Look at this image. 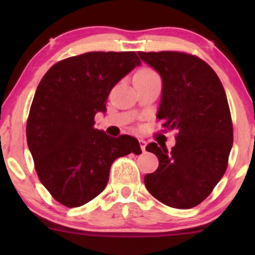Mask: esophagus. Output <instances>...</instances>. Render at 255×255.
<instances>
[{"mask_svg":"<svg viewBox=\"0 0 255 255\" xmlns=\"http://www.w3.org/2000/svg\"><path fill=\"white\" fill-rule=\"evenodd\" d=\"M139 143H140V149H142V151H145V146H146L145 140L139 139Z\"/></svg>","mask_w":255,"mask_h":255,"instance_id":"obj_1","label":"esophagus"}]
</instances>
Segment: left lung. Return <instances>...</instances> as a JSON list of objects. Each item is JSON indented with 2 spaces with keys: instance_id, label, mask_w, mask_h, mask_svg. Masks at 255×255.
<instances>
[{
  "instance_id": "1",
  "label": "left lung",
  "mask_w": 255,
  "mask_h": 255,
  "mask_svg": "<svg viewBox=\"0 0 255 255\" xmlns=\"http://www.w3.org/2000/svg\"><path fill=\"white\" fill-rule=\"evenodd\" d=\"M138 54L163 82L156 117L164 129L177 133L170 151L156 143L146 145L159 166L144 176V184L168 206L195 207L227 169L233 126L225 89L213 69L197 56L177 51Z\"/></svg>"
}]
</instances>
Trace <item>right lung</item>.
Returning a JSON list of instances; mask_svg holds the SVG:
<instances>
[{"instance_id":"add662e5","label":"right lung","mask_w":255,"mask_h":255,"mask_svg":"<svg viewBox=\"0 0 255 255\" xmlns=\"http://www.w3.org/2000/svg\"><path fill=\"white\" fill-rule=\"evenodd\" d=\"M140 64L134 51H91L59 61L40 80L27 143L40 182L64 206L91 201L106 187L116 159L142 153L135 138L94 128L112 87Z\"/></svg>"}]
</instances>
